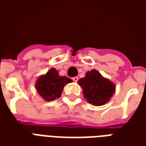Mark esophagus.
<instances>
[{
  "label": "esophagus",
  "mask_w": 146,
  "mask_h": 146,
  "mask_svg": "<svg viewBox=\"0 0 146 146\" xmlns=\"http://www.w3.org/2000/svg\"><path fill=\"white\" fill-rule=\"evenodd\" d=\"M72 80H73L74 82H77V81H78V77H77V76H74V77L72 78Z\"/></svg>",
  "instance_id": "1"
}]
</instances>
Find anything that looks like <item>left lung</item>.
Here are the masks:
<instances>
[{"label": "left lung", "instance_id": "obj_1", "mask_svg": "<svg viewBox=\"0 0 146 146\" xmlns=\"http://www.w3.org/2000/svg\"><path fill=\"white\" fill-rule=\"evenodd\" d=\"M78 84L82 88L87 102L95 106L107 103L116 91L114 84L103 77L96 70L87 72L85 76L79 80Z\"/></svg>", "mask_w": 146, "mask_h": 146}]
</instances>
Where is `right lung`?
Segmentation results:
<instances>
[{"label":"right lung","mask_w":146,"mask_h":146,"mask_svg":"<svg viewBox=\"0 0 146 146\" xmlns=\"http://www.w3.org/2000/svg\"><path fill=\"white\" fill-rule=\"evenodd\" d=\"M70 82H72V80L66 76H59L57 70L51 68L46 74L39 77L35 87L41 98L45 101L50 102L59 98L64 86Z\"/></svg>","instance_id":"add662e5"}]
</instances>
